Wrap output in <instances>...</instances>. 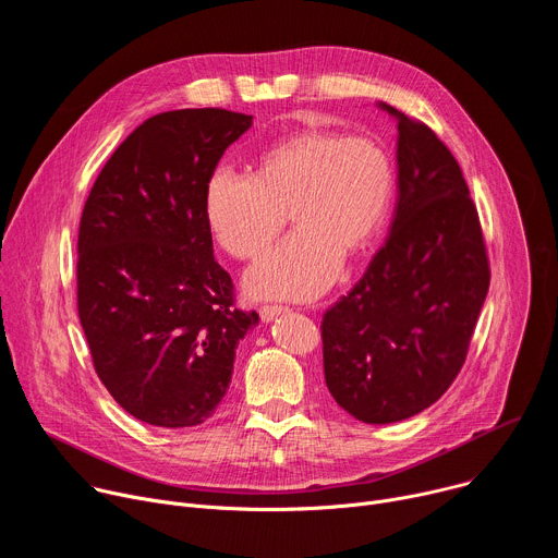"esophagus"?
Instances as JSON below:
<instances>
[{
	"label": "esophagus",
	"mask_w": 558,
	"mask_h": 558,
	"mask_svg": "<svg viewBox=\"0 0 558 558\" xmlns=\"http://www.w3.org/2000/svg\"><path fill=\"white\" fill-rule=\"evenodd\" d=\"M289 308L287 306H280V304H265V306H260V317L265 323H269V320H274V317H278L280 313H287Z\"/></svg>",
	"instance_id": "1"
}]
</instances>
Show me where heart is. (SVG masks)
Segmentation results:
<instances>
[{"mask_svg":"<svg viewBox=\"0 0 558 558\" xmlns=\"http://www.w3.org/2000/svg\"><path fill=\"white\" fill-rule=\"evenodd\" d=\"M392 187V163L381 145L306 130L267 149L254 179L218 168L205 187V220L229 256L252 260L289 211L295 231L250 269L245 287L256 298L308 300L336 280L344 256L371 245Z\"/></svg>","mask_w":558,"mask_h":558,"instance_id":"b5f03b06","label":"heart"}]
</instances>
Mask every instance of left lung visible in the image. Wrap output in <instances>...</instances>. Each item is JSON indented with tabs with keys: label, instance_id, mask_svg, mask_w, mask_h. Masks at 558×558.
<instances>
[{
	"label": "left lung",
	"instance_id": "1",
	"mask_svg": "<svg viewBox=\"0 0 558 558\" xmlns=\"http://www.w3.org/2000/svg\"><path fill=\"white\" fill-rule=\"evenodd\" d=\"M397 119V205L386 243L323 317L325 379L364 424L409 420L461 371L490 287V265L465 179L437 134Z\"/></svg>",
	"mask_w": 558,
	"mask_h": 558
}]
</instances>
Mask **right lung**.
I'll return each instance as SVG.
<instances>
[{
  "label": "right lung",
  "mask_w": 558,
  "mask_h": 558,
  "mask_svg": "<svg viewBox=\"0 0 558 558\" xmlns=\"http://www.w3.org/2000/svg\"><path fill=\"white\" fill-rule=\"evenodd\" d=\"M220 108L143 121L108 158L84 205L76 308L93 364L132 417L187 428L225 397L238 342L258 325L214 260L205 187L252 128Z\"/></svg>",
  "instance_id": "right-lung-1"
}]
</instances>
